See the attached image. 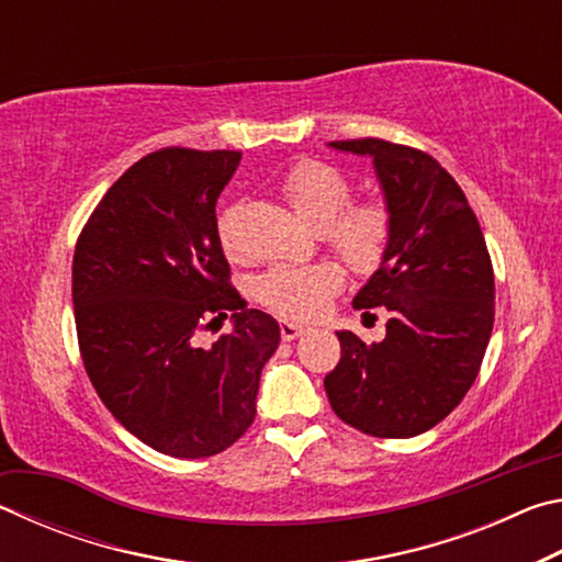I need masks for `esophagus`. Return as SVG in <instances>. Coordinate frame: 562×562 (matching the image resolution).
I'll use <instances>...</instances> for the list:
<instances>
[{
    "mask_svg": "<svg viewBox=\"0 0 562 562\" xmlns=\"http://www.w3.org/2000/svg\"><path fill=\"white\" fill-rule=\"evenodd\" d=\"M304 331H307V329H304L302 325H294V322H282V325H280V335H282L284 341L297 339V337L304 335Z\"/></svg>",
    "mask_w": 562,
    "mask_h": 562,
    "instance_id": "1",
    "label": "esophagus"
}]
</instances>
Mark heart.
<instances>
[{
    "label": "heart",
    "instance_id": "b5f03b06",
    "mask_svg": "<svg viewBox=\"0 0 562 562\" xmlns=\"http://www.w3.org/2000/svg\"><path fill=\"white\" fill-rule=\"evenodd\" d=\"M284 201L300 217L322 231L327 245L355 272H372L382 265L392 240V213L382 201L351 198L349 178L322 160H300L280 180ZM235 207L217 217V237L225 252L235 250ZM341 288V272L331 262L274 265L252 282V297L274 315L312 319Z\"/></svg>",
    "mask_w": 562,
    "mask_h": 562
}]
</instances>
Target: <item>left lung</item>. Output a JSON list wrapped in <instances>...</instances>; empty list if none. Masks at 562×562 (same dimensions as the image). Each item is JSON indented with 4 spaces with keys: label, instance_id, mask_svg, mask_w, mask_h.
Masks as SVG:
<instances>
[{
    "label": "left lung",
    "instance_id": "1",
    "mask_svg": "<svg viewBox=\"0 0 562 562\" xmlns=\"http://www.w3.org/2000/svg\"><path fill=\"white\" fill-rule=\"evenodd\" d=\"M329 146L374 160L392 240L355 297L357 310L389 312L386 337L364 345L337 331L341 359L325 389L335 414L361 434L412 439L443 422L479 376L496 312L491 255L439 160L382 138Z\"/></svg>",
    "mask_w": 562,
    "mask_h": 562
}]
</instances>
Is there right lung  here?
Segmentation results:
<instances>
[{"label":"right lung","instance_id":"1","mask_svg":"<svg viewBox=\"0 0 562 562\" xmlns=\"http://www.w3.org/2000/svg\"><path fill=\"white\" fill-rule=\"evenodd\" d=\"M237 150L160 148L133 164L74 250L76 335L93 389L136 439L205 459L250 429L260 372L280 345L268 312L231 284L215 203ZM234 315L203 348L196 331Z\"/></svg>","mask_w":562,"mask_h":562}]
</instances>
